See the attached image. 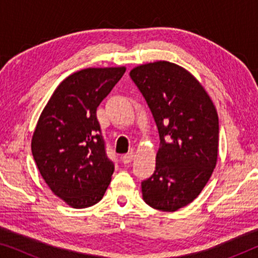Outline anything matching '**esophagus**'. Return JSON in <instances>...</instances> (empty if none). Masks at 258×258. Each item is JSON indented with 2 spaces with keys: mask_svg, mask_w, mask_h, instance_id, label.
Masks as SVG:
<instances>
[{
  "mask_svg": "<svg viewBox=\"0 0 258 258\" xmlns=\"http://www.w3.org/2000/svg\"><path fill=\"white\" fill-rule=\"evenodd\" d=\"M134 158H135V154L133 153H129V154H125L124 156H122V161H123V163H130V162H132Z\"/></svg>",
  "mask_w": 258,
  "mask_h": 258,
  "instance_id": "34e87169",
  "label": "esophagus"
}]
</instances>
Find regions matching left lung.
Returning <instances> with one entry per match:
<instances>
[{
  "instance_id": "8db88e82",
  "label": "left lung",
  "mask_w": 258,
  "mask_h": 258,
  "mask_svg": "<svg viewBox=\"0 0 258 258\" xmlns=\"http://www.w3.org/2000/svg\"><path fill=\"white\" fill-rule=\"evenodd\" d=\"M129 75L146 98L161 140L154 174L141 184L143 200L172 213L200 195L216 167V108L199 80L176 63H146Z\"/></svg>"
}]
</instances>
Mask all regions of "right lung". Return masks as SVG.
I'll use <instances>...</instances> for the list:
<instances>
[{
	"label": "right lung",
	"instance_id": "obj_1",
	"mask_svg": "<svg viewBox=\"0 0 258 258\" xmlns=\"http://www.w3.org/2000/svg\"><path fill=\"white\" fill-rule=\"evenodd\" d=\"M125 73V67L87 68L56 88L38 117L31 153L56 196L75 209L100 202L114 164L105 155L96 109Z\"/></svg>",
	"mask_w": 258,
	"mask_h": 258
}]
</instances>
